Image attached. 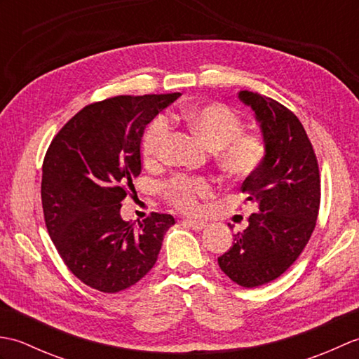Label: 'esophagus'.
<instances>
[{"instance_id":"obj_1","label":"esophagus","mask_w":359,"mask_h":359,"mask_svg":"<svg viewBox=\"0 0 359 359\" xmlns=\"http://www.w3.org/2000/svg\"><path fill=\"white\" fill-rule=\"evenodd\" d=\"M184 224H185L188 228H191V230H194V231H202L203 228L208 226V224L203 222V220H193V219L184 220Z\"/></svg>"}]
</instances>
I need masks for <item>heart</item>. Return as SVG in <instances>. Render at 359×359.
I'll return each instance as SVG.
<instances>
[{
    "label": "heart",
    "mask_w": 359,
    "mask_h": 359,
    "mask_svg": "<svg viewBox=\"0 0 359 359\" xmlns=\"http://www.w3.org/2000/svg\"><path fill=\"white\" fill-rule=\"evenodd\" d=\"M174 117L185 120L197 135L217 149V162L230 175L243 179L262 166L269 152L265 137L259 131L241 129L239 114L228 104L215 102L191 106L175 112ZM170 129V120L165 116H158L148 126L143 139V156L148 162L162 157ZM210 193L211 184L203 177L179 174L165 184L166 199L185 212L199 210V201Z\"/></svg>",
    "instance_id": "1"
}]
</instances>
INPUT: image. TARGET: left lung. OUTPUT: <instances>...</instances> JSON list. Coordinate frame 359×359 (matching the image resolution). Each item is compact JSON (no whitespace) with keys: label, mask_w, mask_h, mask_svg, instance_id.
<instances>
[{"label":"left lung","mask_w":359,"mask_h":359,"mask_svg":"<svg viewBox=\"0 0 359 359\" xmlns=\"http://www.w3.org/2000/svg\"><path fill=\"white\" fill-rule=\"evenodd\" d=\"M239 98L255 111L269 152L241 188L259 211L217 262L236 284L255 288L285 273L306 248L316 226L321 179L315 149L292 111L250 90Z\"/></svg>","instance_id":"left-lung-1"}]
</instances>
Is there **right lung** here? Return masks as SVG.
<instances>
[{"label": "right lung", "mask_w": 359, "mask_h": 359, "mask_svg": "<svg viewBox=\"0 0 359 359\" xmlns=\"http://www.w3.org/2000/svg\"><path fill=\"white\" fill-rule=\"evenodd\" d=\"M180 93L118 95L85 106L53 137L43 160L44 222L58 255L83 284L118 293L152 266L171 215L139 225L120 216L142 171L144 128Z\"/></svg>", "instance_id": "add662e5"}]
</instances>
